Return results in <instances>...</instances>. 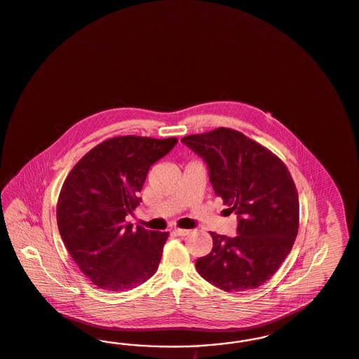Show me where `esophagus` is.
I'll use <instances>...</instances> for the list:
<instances>
[{
	"label": "esophagus",
	"mask_w": 359,
	"mask_h": 359,
	"mask_svg": "<svg viewBox=\"0 0 359 359\" xmlns=\"http://www.w3.org/2000/svg\"><path fill=\"white\" fill-rule=\"evenodd\" d=\"M175 233L177 236H186L189 233V230H184V229H175Z\"/></svg>",
	"instance_id": "esophagus-1"
}]
</instances>
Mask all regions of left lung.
I'll list each match as a JSON object with an SVG mask.
<instances>
[{
  "instance_id": "8db88e82",
  "label": "left lung",
  "mask_w": 359,
  "mask_h": 359,
  "mask_svg": "<svg viewBox=\"0 0 359 359\" xmlns=\"http://www.w3.org/2000/svg\"><path fill=\"white\" fill-rule=\"evenodd\" d=\"M208 165L216 196L238 215V235L211 232L214 245L196 260L207 282L224 291L258 288L278 271L299 229L298 191L286 164L235 129L182 139Z\"/></svg>"
}]
</instances>
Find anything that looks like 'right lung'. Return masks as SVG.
I'll return each mask as SVG.
<instances>
[{"instance_id": "1", "label": "right lung", "mask_w": 359, "mask_h": 359, "mask_svg": "<svg viewBox=\"0 0 359 359\" xmlns=\"http://www.w3.org/2000/svg\"><path fill=\"white\" fill-rule=\"evenodd\" d=\"M176 143V137H112L67 176L58 196V231L74 263L99 288L126 291L156 273L168 232L133 230L126 216L140 204L151 165Z\"/></svg>"}]
</instances>
